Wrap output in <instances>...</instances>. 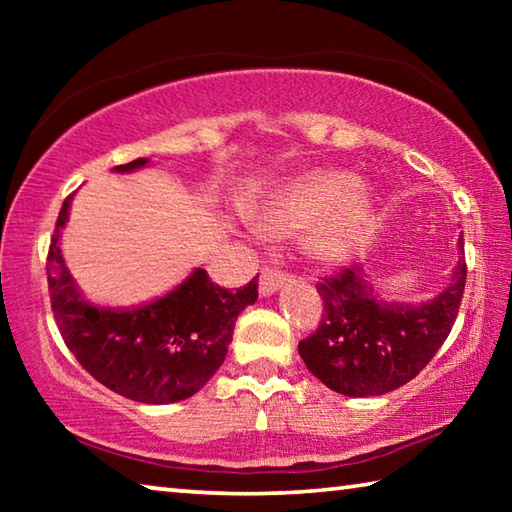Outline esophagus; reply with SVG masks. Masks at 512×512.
Wrapping results in <instances>:
<instances>
[{"label":"esophagus","mask_w":512,"mask_h":512,"mask_svg":"<svg viewBox=\"0 0 512 512\" xmlns=\"http://www.w3.org/2000/svg\"><path fill=\"white\" fill-rule=\"evenodd\" d=\"M289 275L277 271V268H264L262 275H259V293L262 296H271L277 289L282 287V284H287Z\"/></svg>","instance_id":"obj_1"}]
</instances>
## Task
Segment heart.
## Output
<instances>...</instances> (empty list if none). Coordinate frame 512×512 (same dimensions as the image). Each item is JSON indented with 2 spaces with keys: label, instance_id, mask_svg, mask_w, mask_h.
Here are the masks:
<instances>
[{
  "label": "heart",
  "instance_id": "b5f03b06",
  "mask_svg": "<svg viewBox=\"0 0 512 512\" xmlns=\"http://www.w3.org/2000/svg\"><path fill=\"white\" fill-rule=\"evenodd\" d=\"M368 212V196L354 185L350 173L314 171L275 189L266 205V228L298 232L318 220L309 246L320 259L336 262L357 246Z\"/></svg>",
  "mask_w": 512,
  "mask_h": 512
}]
</instances>
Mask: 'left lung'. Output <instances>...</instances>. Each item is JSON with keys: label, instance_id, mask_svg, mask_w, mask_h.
<instances>
[{"label": "left lung", "instance_id": "obj_1", "mask_svg": "<svg viewBox=\"0 0 512 512\" xmlns=\"http://www.w3.org/2000/svg\"><path fill=\"white\" fill-rule=\"evenodd\" d=\"M463 253V239H458ZM467 266L458 259L452 284L431 302L406 305L377 298L361 264L323 277L318 329L298 343L305 366L332 391L348 397L384 395L404 386L433 359L452 332L463 300Z\"/></svg>", "mask_w": 512, "mask_h": 512}]
</instances>
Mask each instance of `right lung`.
Instances as JSON below:
<instances>
[{
  "label": "right lung",
  "instance_id": "1",
  "mask_svg": "<svg viewBox=\"0 0 512 512\" xmlns=\"http://www.w3.org/2000/svg\"><path fill=\"white\" fill-rule=\"evenodd\" d=\"M149 164H119L126 173ZM72 196L60 207L47 255L51 309L69 352L90 375L128 400L171 404L192 397L228 354L235 320L257 300V277L237 291L221 289L203 268L149 305L110 309L81 296L60 255V230Z\"/></svg>",
  "mask_w": 512,
  "mask_h": 512
}]
</instances>
